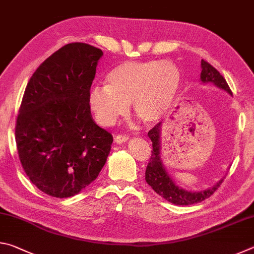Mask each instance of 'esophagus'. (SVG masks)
<instances>
[{"instance_id":"esophagus-1","label":"esophagus","mask_w":254,"mask_h":254,"mask_svg":"<svg viewBox=\"0 0 254 254\" xmlns=\"http://www.w3.org/2000/svg\"><path fill=\"white\" fill-rule=\"evenodd\" d=\"M127 140H128V136H127V135H122V134L117 135V136H115V139H114V141H115V142H117V143L127 142Z\"/></svg>"}]
</instances>
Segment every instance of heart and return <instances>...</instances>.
Segmentation results:
<instances>
[{
  "mask_svg": "<svg viewBox=\"0 0 254 254\" xmlns=\"http://www.w3.org/2000/svg\"><path fill=\"white\" fill-rule=\"evenodd\" d=\"M106 85L92 87L88 103L97 121L112 126L127 113L128 103L136 117L145 123L160 120L182 84L178 67L168 60L126 62L105 77Z\"/></svg>",
  "mask_w": 254,
  "mask_h": 254,
  "instance_id": "1",
  "label": "heart"
}]
</instances>
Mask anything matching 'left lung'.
Masks as SVG:
<instances>
[{
    "instance_id": "8db88e82",
    "label": "left lung",
    "mask_w": 254,
    "mask_h": 254,
    "mask_svg": "<svg viewBox=\"0 0 254 254\" xmlns=\"http://www.w3.org/2000/svg\"><path fill=\"white\" fill-rule=\"evenodd\" d=\"M201 72H200V81L201 84H213L216 87L224 89L232 95V92L227 85L226 80L220 72L208 64L207 62L201 59ZM148 135L152 141V153L150 161L148 163L147 169H145V182L151 186L154 191L162 198L168 200L169 203L175 205H192L203 201L204 199L214 194V191L220 187L223 183V178L205 190L191 191L186 190L178 185H176L174 179L168 174L166 169L165 163L162 161L161 154V122L158 123L149 131Z\"/></svg>"
}]
</instances>
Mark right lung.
<instances>
[{
  "label": "right lung",
  "mask_w": 254,
  "mask_h": 254,
  "mask_svg": "<svg viewBox=\"0 0 254 254\" xmlns=\"http://www.w3.org/2000/svg\"><path fill=\"white\" fill-rule=\"evenodd\" d=\"M103 51L64 46L37 68L25 87L15 126L19 159L45 194L67 198L97 178L113 136L97 126L88 103Z\"/></svg>",
  "instance_id": "right-lung-1"
}]
</instances>
